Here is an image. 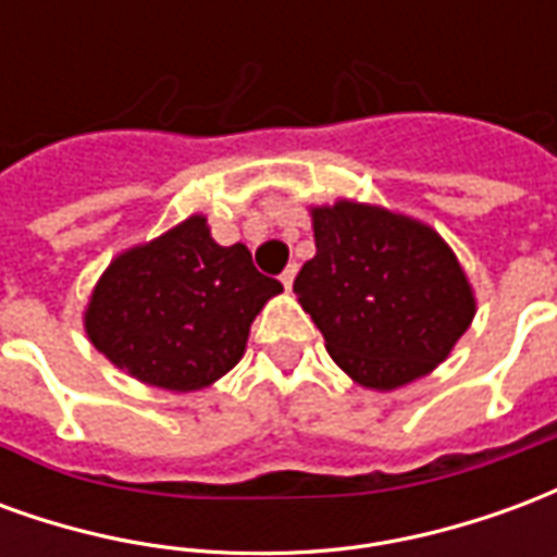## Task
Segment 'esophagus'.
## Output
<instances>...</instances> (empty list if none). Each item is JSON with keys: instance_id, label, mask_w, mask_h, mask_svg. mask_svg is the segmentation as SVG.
<instances>
[{"instance_id": "esophagus-1", "label": "esophagus", "mask_w": 557, "mask_h": 557, "mask_svg": "<svg viewBox=\"0 0 557 557\" xmlns=\"http://www.w3.org/2000/svg\"><path fill=\"white\" fill-rule=\"evenodd\" d=\"M295 274H298V265H289L283 274H280V283L286 286V289H292V283H295Z\"/></svg>"}]
</instances>
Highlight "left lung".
<instances>
[{
  "mask_svg": "<svg viewBox=\"0 0 557 557\" xmlns=\"http://www.w3.org/2000/svg\"><path fill=\"white\" fill-rule=\"evenodd\" d=\"M315 256L295 295L327 355L361 387L394 391L432 373L474 319V292L438 232L387 208H310Z\"/></svg>",
  "mask_w": 557,
  "mask_h": 557,
  "instance_id": "obj_1",
  "label": "left lung"
}]
</instances>
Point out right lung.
<instances>
[{
  "label": "right lung",
  "instance_id": "obj_1",
  "mask_svg": "<svg viewBox=\"0 0 557 557\" xmlns=\"http://www.w3.org/2000/svg\"><path fill=\"white\" fill-rule=\"evenodd\" d=\"M280 280L244 244L220 247L202 214L119 253L91 292V346L137 382L175 394L218 382L242 361L250 325Z\"/></svg>",
  "mask_w": 557,
  "mask_h": 557
}]
</instances>
